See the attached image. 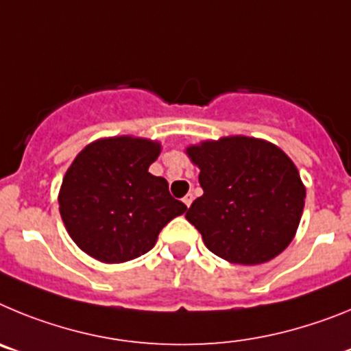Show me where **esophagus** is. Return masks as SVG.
Returning <instances> with one entry per match:
<instances>
[{
  "label": "esophagus",
  "instance_id": "obj_1",
  "mask_svg": "<svg viewBox=\"0 0 351 351\" xmlns=\"http://www.w3.org/2000/svg\"><path fill=\"white\" fill-rule=\"evenodd\" d=\"M182 202L186 204V207H190V206H191V202H193V195H191V193L186 195V197L182 198Z\"/></svg>",
  "mask_w": 351,
  "mask_h": 351
}]
</instances>
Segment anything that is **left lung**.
Returning a JSON list of instances; mask_svg holds the SVG:
<instances>
[{
  "instance_id": "obj_1",
  "label": "left lung",
  "mask_w": 351,
  "mask_h": 351,
  "mask_svg": "<svg viewBox=\"0 0 351 351\" xmlns=\"http://www.w3.org/2000/svg\"><path fill=\"white\" fill-rule=\"evenodd\" d=\"M204 195L186 213L214 255L256 265L278 256L295 235L306 190L293 161L274 144L225 137L186 149Z\"/></svg>"
}]
</instances>
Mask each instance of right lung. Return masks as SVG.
I'll use <instances>...</instances> for the list:
<instances>
[{
    "label": "right lung",
    "instance_id": "obj_1",
    "mask_svg": "<svg viewBox=\"0 0 351 351\" xmlns=\"http://www.w3.org/2000/svg\"><path fill=\"white\" fill-rule=\"evenodd\" d=\"M160 147L145 138H101L66 170L58 198L61 218L93 258L121 263L144 255L161 228L188 209L169 193L165 179L149 172Z\"/></svg>",
    "mask_w": 351,
    "mask_h": 351
}]
</instances>
